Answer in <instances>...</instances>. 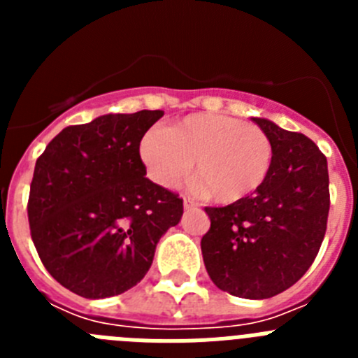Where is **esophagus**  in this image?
<instances>
[{
	"instance_id": "esophagus-1",
	"label": "esophagus",
	"mask_w": 358,
	"mask_h": 358,
	"mask_svg": "<svg viewBox=\"0 0 358 358\" xmlns=\"http://www.w3.org/2000/svg\"><path fill=\"white\" fill-rule=\"evenodd\" d=\"M182 204H185V210H194V208H197L199 204L194 201V199L189 197H185V201H182Z\"/></svg>"
}]
</instances>
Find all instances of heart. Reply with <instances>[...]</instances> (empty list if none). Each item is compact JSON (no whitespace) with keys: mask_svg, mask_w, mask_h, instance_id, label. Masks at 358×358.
<instances>
[{"mask_svg":"<svg viewBox=\"0 0 358 358\" xmlns=\"http://www.w3.org/2000/svg\"><path fill=\"white\" fill-rule=\"evenodd\" d=\"M141 161L154 182L173 188L192 172L197 189L224 204L249 197L267 181L274 161L273 141L262 129L233 116L199 113L150 129L140 143Z\"/></svg>","mask_w":358,"mask_h":358,"instance_id":"b5f03b06","label":"heart"}]
</instances>
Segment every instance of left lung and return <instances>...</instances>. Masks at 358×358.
Returning <instances> with one entry per match:
<instances>
[{"mask_svg":"<svg viewBox=\"0 0 358 358\" xmlns=\"http://www.w3.org/2000/svg\"><path fill=\"white\" fill-rule=\"evenodd\" d=\"M273 169L258 192L224 208H204L211 220L201 249L211 281L224 292L267 299L292 287L314 264L330 211L327 157L301 132L264 118Z\"/></svg>","mask_w":358,"mask_h":358,"instance_id":"obj_1","label":"left lung"}]
</instances>
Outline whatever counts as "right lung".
I'll return each instance as SVG.
<instances>
[{
	"mask_svg": "<svg viewBox=\"0 0 358 358\" xmlns=\"http://www.w3.org/2000/svg\"><path fill=\"white\" fill-rule=\"evenodd\" d=\"M163 110L98 116L69 125L37 157L28 197L30 235L62 287L87 299L140 283L182 199L147 179L145 132Z\"/></svg>",
	"mask_w": 358,
	"mask_h": 358,
	"instance_id": "right-lung-1",
	"label": "right lung"
}]
</instances>
